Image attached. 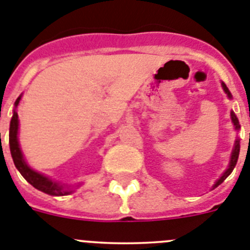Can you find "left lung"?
<instances>
[{
  "label": "left lung",
  "instance_id": "1",
  "mask_svg": "<svg viewBox=\"0 0 250 250\" xmlns=\"http://www.w3.org/2000/svg\"><path fill=\"white\" fill-rule=\"evenodd\" d=\"M222 85H223V89H224V91L227 92V94H228L229 98H231L230 92H229L228 87L225 86V83H222ZM230 115H231V121H233L234 126H235V129L238 130L240 127L239 120H238V118H237V116H235V114H234L233 111H231ZM239 150H240V144H239V140H237V141H235V145H234L233 152H231V159H230V164H229V167L227 170H225V173L223 174V175L220 176L219 179H218V182H216L215 184H214V188H216V187H218V185L222 184V183L224 182L225 179H227L229 175H230V173H231V171H233L234 167H235V164H237L238 156H239Z\"/></svg>",
  "mask_w": 250,
  "mask_h": 250
}]
</instances>
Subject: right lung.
Returning a JSON list of instances; mask_svg holds the SVG:
<instances>
[{
    "label": "right lung",
    "instance_id": "right-lung-1",
    "mask_svg": "<svg viewBox=\"0 0 250 250\" xmlns=\"http://www.w3.org/2000/svg\"><path fill=\"white\" fill-rule=\"evenodd\" d=\"M20 96L16 100L15 105H19L20 103ZM17 131H19V115L16 111H13V116L11 119L10 124V150L11 155H12L13 163L16 165V167L19 169V171L21 173V175L30 183L32 187H35L39 190L43 191L46 194H50V195H66V194L71 193L70 190L65 189L63 187H60L57 183L52 182L46 176L41 175V174L36 173L35 170L31 169L30 167H27V164L23 160V156H22V152L20 150L19 140H17Z\"/></svg>",
    "mask_w": 250,
    "mask_h": 250
}]
</instances>
